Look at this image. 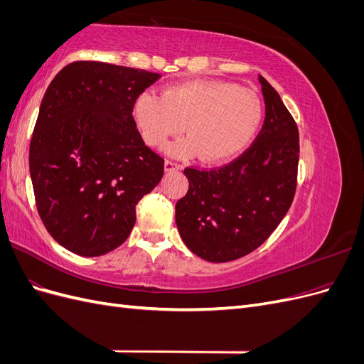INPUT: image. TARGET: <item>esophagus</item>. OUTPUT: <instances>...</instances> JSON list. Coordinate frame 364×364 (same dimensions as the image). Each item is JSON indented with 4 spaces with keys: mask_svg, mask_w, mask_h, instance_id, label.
Instances as JSON below:
<instances>
[{
    "mask_svg": "<svg viewBox=\"0 0 364 364\" xmlns=\"http://www.w3.org/2000/svg\"><path fill=\"white\" fill-rule=\"evenodd\" d=\"M164 168H165V171H176V170L181 168V165L178 162H174V161H165Z\"/></svg>",
    "mask_w": 364,
    "mask_h": 364,
    "instance_id": "obj_1",
    "label": "esophagus"
}]
</instances>
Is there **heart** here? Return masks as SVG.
<instances>
[{"label": "heart", "instance_id": "heart-1", "mask_svg": "<svg viewBox=\"0 0 364 364\" xmlns=\"http://www.w3.org/2000/svg\"><path fill=\"white\" fill-rule=\"evenodd\" d=\"M259 95L225 80H190L168 86L158 95L141 92L132 115L149 146L159 147L185 129L182 139L168 147L174 156L223 162L243 151L262 121ZM186 127H183V124Z\"/></svg>", "mask_w": 364, "mask_h": 364}]
</instances>
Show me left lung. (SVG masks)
<instances>
[{"mask_svg": "<svg viewBox=\"0 0 364 364\" xmlns=\"http://www.w3.org/2000/svg\"><path fill=\"white\" fill-rule=\"evenodd\" d=\"M266 119L255 142L220 168L188 167V193L176 203V225L193 253L211 262L247 255L266 241L291 206L299 132L279 94L258 77Z\"/></svg>", "mask_w": 364, "mask_h": 364, "instance_id": "left-lung-1", "label": "left lung"}]
</instances>
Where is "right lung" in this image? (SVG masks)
<instances>
[{"label": "right lung", "mask_w": 364, "mask_h": 364, "mask_svg": "<svg viewBox=\"0 0 364 364\" xmlns=\"http://www.w3.org/2000/svg\"><path fill=\"white\" fill-rule=\"evenodd\" d=\"M161 74L79 60L62 68L42 98L30 142L38 213L60 246L100 257L121 246L136 205L159 183L164 159L132 115Z\"/></svg>", "instance_id": "right-lung-1"}]
</instances>
